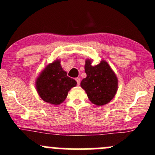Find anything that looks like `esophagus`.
Masks as SVG:
<instances>
[{
  "label": "esophagus",
  "mask_w": 155,
  "mask_h": 155,
  "mask_svg": "<svg viewBox=\"0 0 155 155\" xmlns=\"http://www.w3.org/2000/svg\"><path fill=\"white\" fill-rule=\"evenodd\" d=\"M75 81H77V84H78V85H80V84H81V78H77L75 79Z\"/></svg>",
  "instance_id": "esophagus-1"
}]
</instances>
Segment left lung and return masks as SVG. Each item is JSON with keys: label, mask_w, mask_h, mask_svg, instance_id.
I'll list each match as a JSON object with an SVG mask.
<instances>
[{"label": "left lung", "mask_w": 155, "mask_h": 155, "mask_svg": "<svg viewBox=\"0 0 155 155\" xmlns=\"http://www.w3.org/2000/svg\"><path fill=\"white\" fill-rule=\"evenodd\" d=\"M85 72L87 77L82 80L81 85L89 100L99 106L109 103L118 89L117 77L109 64L102 60L98 64L93 66L91 60H86Z\"/></svg>", "instance_id": "left-lung-1"}]
</instances>
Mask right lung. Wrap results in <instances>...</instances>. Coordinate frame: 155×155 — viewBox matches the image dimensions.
<instances>
[{
	"mask_svg": "<svg viewBox=\"0 0 155 155\" xmlns=\"http://www.w3.org/2000/svg\"><path fill=\"white\" fill-rule=\"evenodd\" d=\"M77 85V82L67 75L60 60L50 63L40 73L36 81V87L44 101L59 105L65 100L68 91Z\"/></svg>",
	"mask_w": 155,
	"mask_h": 155,
	"instance_id": "1",
	"label": "right lung"
}]
</instances>
